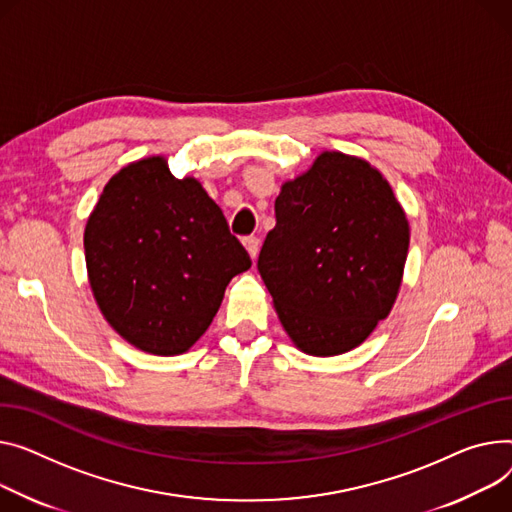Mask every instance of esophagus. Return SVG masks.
Here are the masks:
<instances>
[{
	"mask_svg": "<svg viewBox=\"0 0 512 512\" xmlns=\"http://www.w3.org/2000/svg\"><path fill=\"white\" fill-rule=\"evenodd\" d=\"M243 245H245V249H247L249 257H251V259H255V257H257V253H259V238H255V236H247V238H243Z\"/></svg>",
	"mask_w": 512,
	"mask_h": 512,
	"instance_id": "1",
	"label": "esophagus"
}]
</instances>
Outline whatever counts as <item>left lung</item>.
Here are the masks:
<instances>
[{"label":"left lung","instance_id":"1","mask_svg":"<svg viewBox=\"0 0 512 512\" xmlns=\"http://www.w3.org/2000/svg\"><path fill=\"white\" fill-rule=\"evenodd\" d=\"M407 249L410 222L381 170L327 150L282 183L257 267L292 344L327 358L391 313Z\"/></svg>","mask_w":512,"mask_h":512}]
</instances>
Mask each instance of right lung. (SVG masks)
<instances>
[{
  "label": "right lung",
  "mask_w": 512,
  "mask_h": 512,
  "mask_svg": "<svg viewBox=\"0 0 512 512\" xmlns=\"http://www.w3.org/2000/svg\"><path fill=\"white\" fill-rule=\"evenodd\" d=\"M88 282L107 323L142 352L185 354L214 321L228 282L251 267L216 201L164 156L129 162L84 230Z\"/></svg>",
  "instance_id": "right-lung-1"
}]
</instances>
